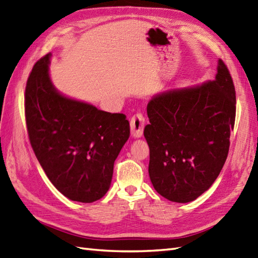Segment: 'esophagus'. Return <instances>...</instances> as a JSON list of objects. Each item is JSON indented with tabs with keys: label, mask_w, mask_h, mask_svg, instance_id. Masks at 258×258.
<instances>
[{
	"label": "esophagus",
	"mask_w": 258,
	"mask_h": 258,
	"mask_svg": "<svg viewBox=\"0 0 258 258\" xmlns=\"http://www.w3.org/2000/svg\"><path fill=\"white\" fill-rule=\"evenodd\" d=\"M145 126V117L142 113H136L131 118V133L134 137L138 138L143 135Z\"/></svg>",
	"instance_id": "1"
}]
</instances>
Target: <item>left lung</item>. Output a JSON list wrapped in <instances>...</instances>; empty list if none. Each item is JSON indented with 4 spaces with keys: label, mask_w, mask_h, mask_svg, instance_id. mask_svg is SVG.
Masks as SVG:
<instances>
[{
    "label": "left lung",
    "mask_w": 258,
    "mask_h": 258,
    "mask_svg": "<svg viewBox=\"0 0 258 258\" xmlns=\"http://www.w3.org/2000/svg\"><path fill=\"white\" fill-rule=\"evenodd\" d=\"M235 89L222 60L215 81L169 90L147 104L150 181L175 203L192 202L219 175L235 121Z\"/></svg>",
    "instance_id": "left-lung-1"
}]
</instances>
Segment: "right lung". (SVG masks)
Returning a JSON list of instances; mask_svg holds the SVG:
<instances>
[{"instance_id": "obj_1", "label": "right lung", "mask_w": 258, "mask_h": 258, "mask_svg": "<svg viewBox=\"0 0 258 258\" xmlns=\"http://www.w3.org/2000/svg\"><path fill=\"white\" fill-rule=\"evenodd\" d=\"M51 53L37 61L25 90L28 136L58 192L92 203L110 187L114 161L130 137L123 113H110L61 95L49 75Z\"/></svg>"}]
</instances>
